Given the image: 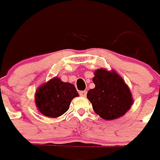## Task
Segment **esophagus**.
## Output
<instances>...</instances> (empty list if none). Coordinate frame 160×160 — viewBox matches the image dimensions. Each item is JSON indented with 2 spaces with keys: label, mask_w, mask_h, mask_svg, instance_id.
<instances>
[{
  "label": "esophagus",
  "mask_w": 160,
  "mask_h": 160,
  "mask_svg": "<svg viewBox=\"0 0 160 160\" xmlns=\"http://www.w3.org/2000/svg\"><path fill=\"white\" fill-rule=\"evenodd\" d=\"M80 96H83V97H85L86 95H87V90H82V91H80L79 92Z\"/></svg>",
  "instance_id": "obj_1"
}]
</instances>
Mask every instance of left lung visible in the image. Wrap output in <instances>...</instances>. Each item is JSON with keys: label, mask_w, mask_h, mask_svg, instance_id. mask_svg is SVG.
<instances>
[{"label": "left lung", "mask_w": 160, "mask_h": 160, "mask_svg": "<svg viewBox=\"0 0 160 160\" xmlns=\"http://www.w3.org/2000/svg\"><path fill=\"white\" fill-rule=\"evenodd\" d=\"M93 82L95 87L88 91L87 98L92 103L93 109L102 119H118L130 109L133 104L131 92L117 73L97 70Z\"/></svg>", "instance_id": "8db88e82"}]
</instances>
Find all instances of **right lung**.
Instances as JSON below:
<instances>
[{
  "label": "right lung",
  "instance_id": "1",
  "mask_svg": "<svg viewBox=\"0 0 160 160\" xmlns=\"http://www.w3.org/2000/svg\"><path fill=\"white\" fill-rule=\"evenodd\" d=\"M77 96L79 94L74 85L55 77L39 88L36 105L42 114L56 118L67 111L71 100Z\"/></svg>",
  "mask_w": 160,
  "mask_h": 160
}]
</instances>
